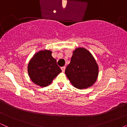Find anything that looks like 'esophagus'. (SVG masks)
<instances>
[{"label":"esophagus","instance_id":"esophagus-1","mask_svg":"<svg viewBox=\"0 0 127 127\" xmlns=\"http://www.w3.org/2000/svg\"><path fill=\"white\" fill-rule=\"evenodd\" d=\"M61 69H62V72H64L65 71V66H63V67H61Z\"/></svg>","mask_w":127,"mask_h":127}]
</instances>
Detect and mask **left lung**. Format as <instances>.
Listing matches in <instances>:
<instances>
[{
    "instance_id": "1",
    "label": "left lung",
    "mask_w": 127,
    "mask_h": 127,
    "mask_svg": "<svg viewBox=\"0 0 127 127\" xmlns=\"http://www.w3.org/2000/svg\"><path fill=\"white\" fill-rule=\"evenodd\" d=\"M98 65L91 53L84 48H77L73 52L65 73L75 88L86 89L97 81Z\"/></svg>"
}]
</instances>
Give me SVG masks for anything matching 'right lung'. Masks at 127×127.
I'll use <instances>...</instances> for the list:
<instances>
[{"mask_svg": "<svg viewBox=\"0 0 127 127\" xmlns=\"http://www.w3.org/2000/svg\"><path fill=\"white\" fill-rule=\"evenodd\" d=\"M27 71L30 79L41 87L48 86L53 79L62 72L52 56L51 51H39L33 56L28 64Z\"/></svg>", "mask_w": 127, "mask_h": 127, "instance_id": "right-lung-1", "label": "right lung"}]
</instances>
